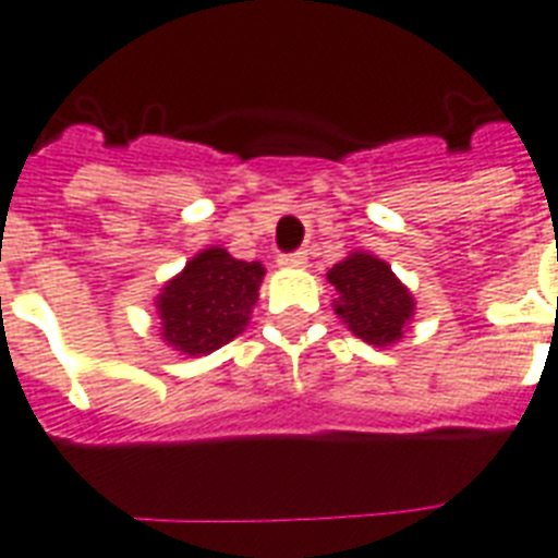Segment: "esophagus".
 Instances as JSON below:
<instances>
[{"instance_id": "obj_1", "label": "esophagus", "mask_w": 558, "mask_h": 558, "mask_svg": "<svg viewBox=\"0 0 558 558\" xmlns=\"http://www.w3.org/2000/svg\"><path fill=\"white\" fill-rule=\"evenodd\" d=\"M278 266H283V269H301V266H307V251H295V254H280Z\"/></svg>"}]
</instances>
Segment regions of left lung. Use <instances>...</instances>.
<instances>
[{
  "label": "left lung",
  "mask_w": 558,
  "mask_h": 558,
  "mask_svg": "<svg viewBox=\"0 0 558 558\" xmlns=\"http://www.w3.org/2000/svg\"><path fill=\"white\" fill-rule=\"evenodd\" d=\"M327 280L336 287V316L342 318L351 333L368 345H392L403 336L415 313L410 289L395 278L389 263L374 254L354 251L327 271Z\"/></svg>",
  "instance_id": "left-lung-1"
}]
</instances>
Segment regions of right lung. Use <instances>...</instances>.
<instances>
[{"mask_svg":"<svg viewBox=\"0 0 558 558\" xmlns=\"http://www.w3.org/2000/svg\"><path fill=\"white\" fill-rule=\"evenodd\" d=\"M263 275V263L236 260L219 245L198 251L155 301L166 345L186 356L228 345L248 325Z\"/></svg>","mask_w":558,"mask_h":558,"instance_id":"1","label":"right lung"}]
</instances>
